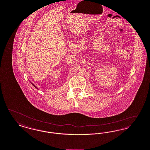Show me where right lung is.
<instances>
[{
    "mask_svg": "<svg viewBox=\"0 0 150 150\" xmlns=\"http://www.w3.org/2000/svg\"><path fill=\"white\" fill-rule=\"evenodd\" d=\"M31 84H32V85H33V86H34L35 88H36V89H38V88H37L36 86H35V85H34L33 83H31Z\"/></svg>",
    "mask_w": 150,
    "mask_h": 150,
    "instance_id": "add662e5",
    "label": "right lung"
}]
</instances>
